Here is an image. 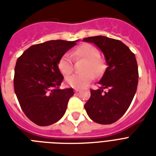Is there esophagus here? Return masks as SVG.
I'll return each mask as SVG.
<instances>
[{
    "instance_id": "obj_1",
    "label": "esophagus",
    "mask_w": 156,
    "mask_h": 156,
    "mask_svg": "<svg viewBox=\"0 0 156 156\" xmlns=\"http://www.w3.org/2000/svg\"><path fill=\"white\" fill-rule=\"evenodd\" d=\"M79 90H80L79 88H74V91H75V92H78V91H79Z\"/></svg>"
}]
</instances>
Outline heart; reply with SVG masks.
<instances>
[{
    "instance_id": "heart-1",
    "label": "heart",
    "mask_w": 156,
    "mask_h": 156,
    "mask_svg": "<svg viewBox=\"0 0 156 156\" xmlns=\"http://www.w3.org/2000/svg\"><path fill=\"white\" fill-rule=\"evenodd\" d=\"M76 58L87 59L83 70L85 72L73 73L66 78V83L74 88H82L87 85L94 79V73L96 76L100 75L104 69V62L100 58L99 50L93 45L84 44L78 46L73 52ZM58 69L63 75H69L73 69L72 57L69 53L64 55L58 62Z\"/></svg>"
}]
</instances>
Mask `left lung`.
Returning a JSON list of instances; mask_svg holds the SVG:
<instances>
[{"mask_svg":"<svg viewBox=\"0 0 156 156\" xmlns=\"http://www.w3.org/2000/svg\"><path fill=\"white\" fill-rule=\"evenodd\" d=\"M95 44L104 53L107 67L97 90H90L85 104L92 121L102 125L114 123L123 116L135 95L138 82L135 55L120 40L98 35L83 39Z\"/></svg>","mask_w":156,"mask_h":156,"instance_id":"left-lung-1","label":"left lung"}]
</instances>
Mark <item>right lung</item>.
Masks as SVG:
<instances>
[{
  "label": "right lung",
  "instance_id": "1",
  "mask_svg": "<svg viewBox=\"0 0 156 156\" xmlns=\"http://www.w3.org/2000/svg\"><path fill=\"white\" fill-rule=\"evenodd\" d=\"M76 42L57 40L32 45L17 60L14 92L23 112L38 126L58 121L73 95L72 88L60 89L64 77L58 62Z\"/></svg>",
  "mask_w": 156,
  "mask_h": 156
}]
</instances>
